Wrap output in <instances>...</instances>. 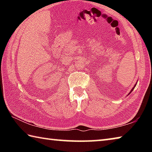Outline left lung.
I'll use <instances>...</instances> for the list:
<instances>
[{"mask_svg": "<svg viewBox=\"0 0 152 152\" xmlns=\"http://www.w3.org/2000/svg\"><path fill=\"white\" fill-rule=\"evenodd\" d=\"M135 86H134V87H135ZM134 87H133V88H132V91H131V92H132L133 91V89H134Z\"/></svg>", "mask_w": 152, "mask_h": 152, "instance_id": "obj_1", "label": "left lung"}]
</instances>
